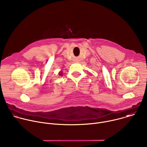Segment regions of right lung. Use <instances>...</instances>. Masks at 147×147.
<instances>
[{
  "instance_id": "obj_1",
  "label": "right lung",
  "mask_w": 147,
  "mask_h": 147,
  "mask_svg": "<svg viewBox=\"0 0 147 147\" xmlns=\"http://www.w3.org/2000/svg\"><path fill=\"white\" fill-rule=\"evenodd\" d=\"M59 75L61 76V73H59Z\"/></svg>"
}]
</instances>
